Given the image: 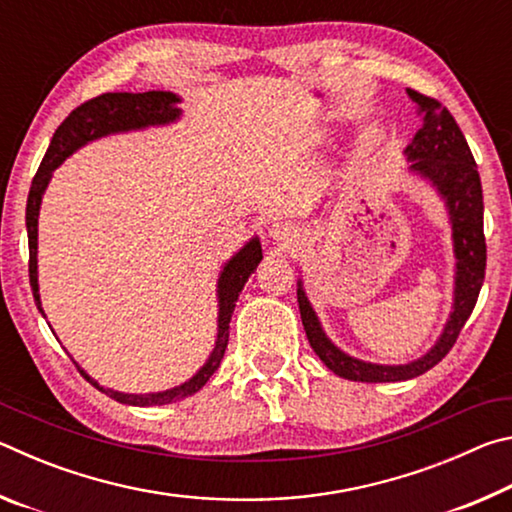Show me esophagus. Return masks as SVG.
Returning <instances> with one entry per match:
<instances>
[{"mask_svg": "<svg viewBox=\"0 0 512 512\" xmlns=\"http://www.w3.org/2000/svg\"><path fill=\"white\" fill-rule=\"evenodd\" d=\"M268 235H271L275 241H280V244H293L296 241V228L289 221H277L271 225V230H268Z\"/></svg>", "mask_w": 512, "mask_h": 512, "instance_id": "34e87169", "label": "esophagus"}]
</instances>
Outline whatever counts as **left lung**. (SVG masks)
Returning a JSON list of instances; mask_svg holds the SVG:
<instances>
[{"label": "left lung", "instance_id": "8db88e82", "mask_svg": "<svg viewBox=\"0 0 512 512\" xmlns=\"http://www.w3.org/2000/svg\"><path fill=\"white\" fill-rule=\"evenodd\" d=\"M406 94L422 117V128L404 149L406 160L411 162L409 171L429 180L431 187L445 201L449 223H452L456 257L454 307L443 334L427 354L411 363H402V366H381V363L354 359L327 339L325 329L302 289V282H298L300 318L311 348L334 375L350 381H368V384L413 379L443 361L461 334L465 320L470 318L485 277L483 192L470 146H467L452 112L440 106L436 99L424 97L415 90H406Z\"/></svg>", "mask_w": 512, "mask_h": 512}]
</instances>
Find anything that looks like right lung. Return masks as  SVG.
Returning a JSON list of instances; mask_svg holds the SVG:
<instances>
[{"instance_id":"obj_1","label":"right lung","mask_w":512,"mask_h":512,"mask_svg":"<svg viewBox=\"0 0 512 512\" xmlns=\"http://www.w3.org/2000/svg\"><path fill=\"white\" fill-rule=\"evenodd\" d=\"M180 97L173 92L151 90V92H106L101 97H94L90 101L81 103L79 108L69 112V117L58 126V131L51 137V144L45 153V158L40 162V169L33 178L29 189V201H27V232H29V282L33 289V300L40 309V314L45 316L40 302V289H38V216H40V203L42 194L51 180V173L58 169L69 155L79 151L81 146L88 142L99 140V137L115 135V133H128V131H142L149 126H167L180 119L183 110L178 108ZM262 262V244L259 239L253 237L248 244L239 250L237 255H232L225 262L223 271L216 282V298H219V329H216V341L210 357L203 363V368L196 372L192 379H187L185 384L173 386L169 391L160 393H146V395H131V393H119L112 388H103L94 381L88 372H85L79 363L76 368L81 370V375L90 381L94 388H99L101 393H106L112 400L131 406H160L171 404L185 397L201 391L207 384V379L214 375V370L219 368V363L228 348V336H230V318L235 311V302L239 298L241 289L248 282L250 273H255L257 264Z\"/></svg>"}]
</instances>
